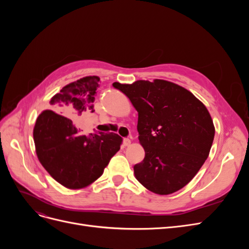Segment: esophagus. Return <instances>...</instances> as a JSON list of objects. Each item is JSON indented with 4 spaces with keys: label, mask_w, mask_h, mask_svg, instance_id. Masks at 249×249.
<instances>
[{
    "label": "esophagus",
    "mask_w": 249,
    "mask_h": 249,
    "mask_svg": "<svg viewBox=\"0 0 249 249\" xmlns=\"http://www.w3.org/2000/svg\"><path fill=\"white\" fill-rule=\"evenodd\" d=\"M131 144V140L129 138H124V146H129Z\"/></svg>",
    "instance_id": "esophagus-1"
}]
</instances>
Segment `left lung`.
Segmentation results:
<instances>
[{"label":"left lung","mask_w":249,"mask_h":249,"mask_svg":"<svg viewBox=\"0 0 249 249\" xmlns=\"http://www.w3.org/2000/svg\"><path fill=\"white\" fill-rule=\"evenodd\" d=\"M113 86L138 112L139 142L145 157L134 166L141 185L156 194L182 189L207 160L215 127L210 113L189 90L164 80Z\"/></svg>","instance_id":"obj_1"}]
</instances>
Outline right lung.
I'll use <instances>...</instances> for the list:
<instances>
[{"mask_svg": "<svg viewBox=\"0 0 249 249\" xmlns=\"http://www.w3.org/2000/svg\"><path fill=\"white\" fill-rule=\"evenodd\" d=\"M99 83L96 76L70 83L52 97V110L43 111L36 119L33 137L38 160L53 178L69 189H81L99 178L123 141L114 133L86 136L70 118L53 112L69 116L93 112Z\"/></svg>", "mask_w": 249, "mask_h": 249, "instance_id": "right-lung-1", "label": "right lung"}]
</instances>
